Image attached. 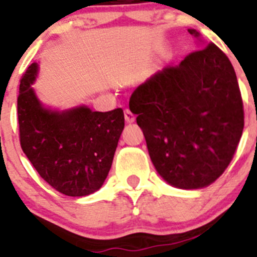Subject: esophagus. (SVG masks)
Listing matches in <instances>:
<instances>
[{
  "mask_svg": "<svg viewBox=\"0 0 257 257\" xmlns=\"http://www.w3.org/2000/svg\"><path fill=\"white\" fill-rule=\"evenodd\" d=\"M124 117H125L126 123H129V124L134 123V120H136V116H134V114L131 111V110H128V109L124 111Z\"/></svg>",
  "mask_w": 257,
  "mask_h": 257,
  "instance_id": "obj_1",
  "label": "esophagus"
}]
</instances>
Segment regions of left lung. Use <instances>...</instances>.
I'll return each instance as SVG.
<instances>
[{"label":"left lung","mask_w":257,"mask_h":257,"mask_svg":"<svg viewBox=\"0 0 257 257\" xmlns=\"http://www.w3.org/2000/svg\"><path fill=\"white\" fill-rule=\"evenodd\" d=\"M200 50L177 66L157 71L133 91L151 161L171 186L207 188L224 172L243 131V105L236 72L217 45L189 29Z\"/></svg>","instance_id":"8db88e82"}]
</instances>
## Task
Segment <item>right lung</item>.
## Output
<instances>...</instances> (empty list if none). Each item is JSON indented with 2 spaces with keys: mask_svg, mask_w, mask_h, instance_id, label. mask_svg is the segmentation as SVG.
I'll return each instance as SVG.
<instances>
[{
  "mask_svg": "<svg viewBox=\"0 0 257 257\" xmlns=\"http://www.w3.org/2000/svg\"><path fill=\"white\" fill-rule=\"evenodd\" d=\"M39 63L20 81L18 116L24 153L40 176L59 193L86 196L105 183L124 129L121 109L101 112L87 105L59 110L45 106L35 92Z\"/></svg>",
  "mask_w": 257,
  "mask_h": 257,
  "instance_id": "1",
  "label": "right lung"
}]
</instances>
